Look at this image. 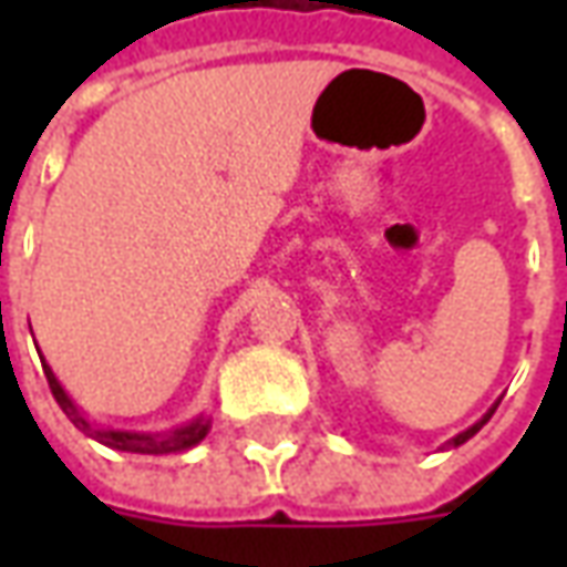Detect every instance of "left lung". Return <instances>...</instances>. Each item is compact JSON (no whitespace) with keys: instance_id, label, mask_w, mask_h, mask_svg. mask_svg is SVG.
Listing matches in <instances>:
<instances>
[{"instance_id":"obj_1","label":"left lung","mask_w":567,"mask_h":567,"mask_svg":"<svg viewBox=\"0 0 567 567\" xmlns=\"http://www.w3.org/2000/svg\"><path fill=\"white\" fill-rule=\"evenodd\" d=\"M495 406H498V401H495V404L488 406V413H486V416L480 419V422H474V425L467 427V431H462V434H455V437H452V440H450V443H446V446H462V443H467V440L474 437L476 431H480V427L486 425L488 419H492V413H495Z\"/></svg>"}]
</instances>
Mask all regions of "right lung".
<instances>
[{
	"label": "right lung",
	"mask_w": 567,
	"mask_h": 567,
	"mask_svg": "<svg viewBox=\"0 0 567 567\" xmlns=\"http://www.w3.org/2000/svg\"><path fill=\"white\" fill-rule=\"evenodd\" d=\"M42 368H44V377H48V385H51V394H54V401L60 404V410H63V413L69 416V422L79 427L81 434L100 440V443H103V446H109V450L140 452V455H169V452H185V450H190V446H197L199 440L209 434L212 422L206 416H197L194 422H187V425H178V427H173V431H161V434H151V431H121V427L93 425L91 419L81 413L79 404L69 398L66 389L60 385V380L54 377V370L44 364V358H42Z\"/></svg>",
	"instance_id": "right-lung-1"
}]
</instances>
